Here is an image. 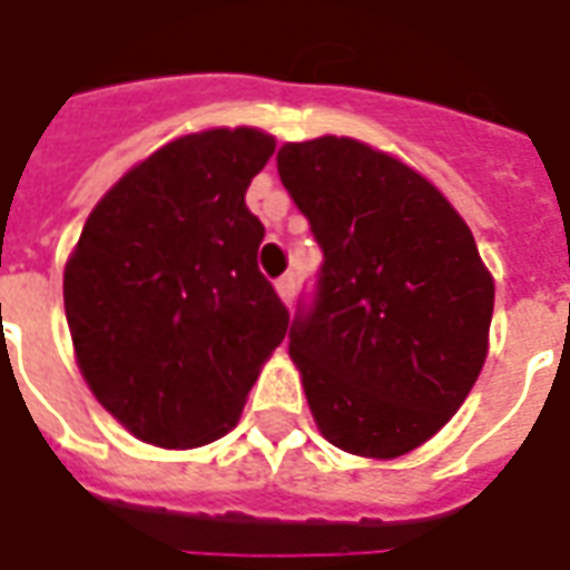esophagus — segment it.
Listing matches in <instances>:
<instances>
[{"mask_svg":"<svg viewBox=\"0 0 570 570\" xmlns=\"http://www.w3.org/2000/svg\"><path fill=\"white\" fill-rule=\"evenodd\" d=\"M275 292H278V297L285 301V304H292L295 301V275H282V278H275Z\"/></svg>","mask_w":570,"mask_h":570,"instance_id":"esophagus-1","label":"esophagus"}]
</instances>
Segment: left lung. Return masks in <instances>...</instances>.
<instances>
[{
    "label": "left lung",
    "mask_w": 570,
    "mask_h": 570,
    "mask_svg": "<svg viewBox=\"0 0 570 570\" xmlns=\"http://www.w3.org/2000/svg\"><path fill=\"white\" fill-rule=\"evenodd\" d=\"M323 250L288 355L330 444L403 456L448 425L489 352L494 282L472 230L422 174L358 139L278 148Z\"/></svg>",
    "instance_id": "1"
}]
</instances>
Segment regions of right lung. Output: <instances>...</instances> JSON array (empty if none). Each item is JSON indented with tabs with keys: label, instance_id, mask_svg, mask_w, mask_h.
<instances>
[{
	"label": "right lung",
	"instance_id": "1",
	"mask_svg": "<svg viewBox=\"0 0 570 570\" xmlns=\"http://www.w3.org/2000/svg\"><path fill=\"white\" fill-rule=\"evenodd\" d=\"M273 151L250 126L167 142L107 189L66 263L78 367L145 444L222 438L288 333L256 266L266 228L244 203Z\"/></svg>",
	"mask_w": 570,
	"mask_h": 570
}]
</instances>
